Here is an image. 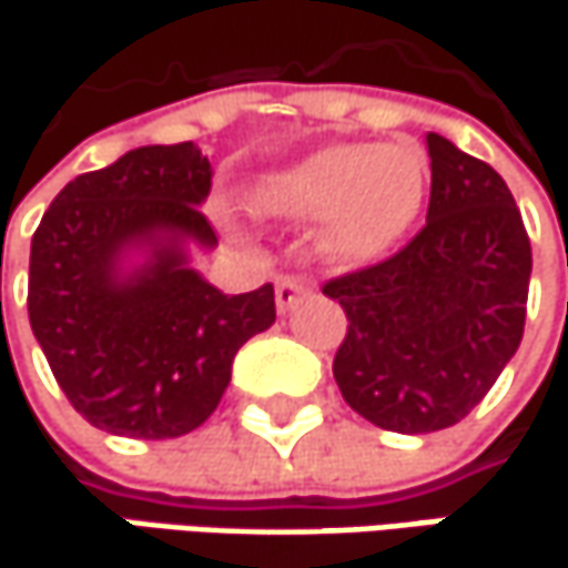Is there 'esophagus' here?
<instances>
[{"instance_id": "34e87169", "label": "esophagus", "mask_w": 568, "mask_h": 568, "mask_svg": "<svg viewBox=\"0 0 568 568\" xmlns=\"http://www.w3.org/2000/svg\"><path fill=\"white\" fill-rule=\"evenodd\" d=\"M305 292H308V285L305 283H298V280H292V276H280V280H276V308H280L283 315L285 312H292Z\"/></svg>"}]
</instances>
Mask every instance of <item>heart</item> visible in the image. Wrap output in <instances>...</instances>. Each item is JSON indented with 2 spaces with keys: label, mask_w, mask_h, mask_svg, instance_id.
<instances>
[{
  "label": "heart",
  "mask_w": 568,
  "mask_h": 568,
  "mask_svg": "<svg viewBox=\"0 0 568 568\" xmlns=\"http://www.w3.org/2000/svg\"><path fill=\"white\" fill-rule=\"evenodd\" d=\"M429 194V159L416 145H328L256 191V211L283 221L325 217L318 250L337 266H364L409 233Z\"/></svg>",
  "instance_id": "obj_1"
}]
</instances>
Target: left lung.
<instances>
[{
	"mask_svg": "<svg viewBox=\"0 0 568 568\" xmlns=\"http://www.w3.org/2000/svg\"><path fill=\"white\" fill-rule=\"evenodd\" d=\"M426 227L389 260L325 283L347 335L335 354L344 403L367 423L423 436L462 423L520 347L530 236L488 162L426 135Z\"/></svg>",
	"mask_w": 568,
	"mask_h": 568,
	"instance_id": "8db88e82",
	"label": "left lung"
}]
</instances>
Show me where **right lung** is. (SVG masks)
<instances>
[{
    "label": "right lung",
    "mask_w": 568,
    "mask_h": 568,
    "mask_svg": "<svg viewBox=\"0 0 568 568\" xmlns=\"http://www.w3.org/2000/svg\"><path fill=\"white\" fill-rule=\"evenodd\" d=\"M194 142L142 145L68 181L31 236L28 322L80 416L113 436L179 438L231 384L236 351L276 322L273 285L224 295L184 243L217 246ZM130 248L146 263L126 271Z\"/></svg>",
    "instance_id": "obj_1"
}]
</instances>
